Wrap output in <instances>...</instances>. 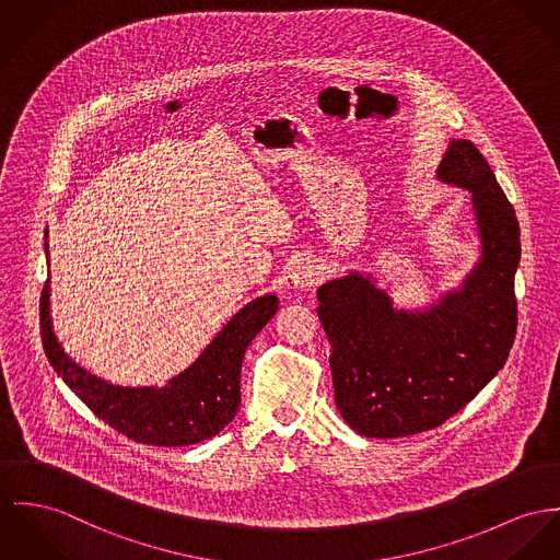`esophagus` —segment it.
<instances>
[{"label":"esophagus","mask_w":560,"mask_h":560,"mask_svg":"<svg viewBox=\"0 0 560 560\" xmlns=\"http://www.w3.org/2000/svg\"><path fill=\"white\" fill-rule=\"evenodd\" d=\"M322 279H324V270H322V266H317L313 261H304L292 275L294 288H301V290H308V288L317 285Z\"/></svg>","instance_id":"34e87169"}]
</instances>
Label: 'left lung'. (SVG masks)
<instances>
[{"label":"left lung","mask_w":560,"mask_h":560,"mask_svg":"<svg viewBox=\"0 0 560 560\" xmlns=\"http://www.w3.org/2000/svg\"><path fill=\"white\" fill-rule=\"evenodd\" d=\"M436 176L471 191L481 238V256L458 290L424 311L394 308L386 290L360 272L317 290L335 400L364 436L441 427L503 369L516 339V211L471 140L450 142Z\"/></svg>","instance_id":"1"}]
</instances>
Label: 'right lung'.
Wrapping results in <instances>:
<instances>
[{"label":"right lung","mask_w":560,"mask_h":560,"mask_svg":"<svg viewBox=\"0 0 560 560\" xmlns=\"http://www.w3.org/2000/svg\"><path fill=\"white\" fill-rule=\"evenodd\" d=\"M48 256V243H44ZM48 279L40 299L44 353L57 375L86 407L136 443L180 447L223 431L241 405V366L245 349L277 313L275 294L243 306L198 360L164 387H124L79 366L57 341L50 324Z\"/></svg>","instance_id":"right-lung-1"}]
</instances>
